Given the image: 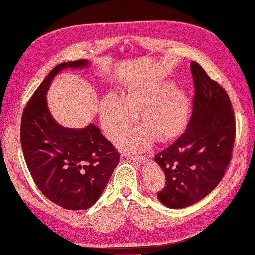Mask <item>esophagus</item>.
Masks as SVG:
<instances>
[{
	"instance_id": "1",
	"label": "esophagus",
	"mask_w": 255,
	"mask_h": 255,
	"mask_svg": "<svg viewBox=\"0 0 255 255\" xmlns=\"http://www.w3.org/2000/svg\"><path fill=\"white\" fill-rule=\"evenodd\" d=\"M127 158L133 160V161H137V163H142L144 161L145 157L144 156H138V155H132V154H127Z\"/></svg>"
}]
</instances>
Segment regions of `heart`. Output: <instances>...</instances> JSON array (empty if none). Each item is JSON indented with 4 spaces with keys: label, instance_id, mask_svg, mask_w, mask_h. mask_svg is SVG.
Listing matches in <instances>:
<instances>
[{
    "label": "heart",
    "instance_id": "1",
    "mask_svg": "<svg viewBox=\"0 0 255 255\" xmlns=\"http://www.w3.org/2000/svg\"><path fill=\"white\" fill-rule=\"evenodd\" d=\"M141 109L140 127L119 140L128 149L139 150L149 145L154 133L160 139L179 135L186 126L188 100L180 89L170 84L141 82L132 85L123 94V99L111 92L100 106V118L106 135L116 138L126 133L136 119V111Z\"/></svg>",
    "mask_w": 255,
    "mask_h": 255
}]
</instances>
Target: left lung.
I'll use <instances>...</instances> for the list:
<instances>
[{
    "mask_svg": "<svg viewBox=\"0 0 255 255\" xmlns=\"http://www.w3.org/2000/svg\"><path fill=\"white\" fill-rule=\"evenodd\" d=\"M195 94L185 132L155 155L166 175L157 192L164 205L183 208L205 198L220 183L232 158L235 116L227 91L191 61Z\"/></svg>",
    "mask_w": 255,
    "mask_h": 255,
    "instance_id": "1",
    "label": "left lung"
}]
</instances>
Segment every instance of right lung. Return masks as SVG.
<instances>
[{
    "instance_id": "right-lung-1",
    "label": "right lung",
    "mask_w": 255,
    "mask_h": 255,
    "mask_svg": "<svg viewBox=\"0 0 255 255\" xmlns=\"http://www.w3.org/2000/svg\"><path fill=\"white\" fill-rule=\"evenodd\" d=\"M85 59L52 69L22 113L21 146L36 186L50 201L66 208L87 210L101 196L119 164L120 154L95 125L82 129L59 126L47 106L50 83L64 68H82Z\"/></svg>"
}]
</instances>
